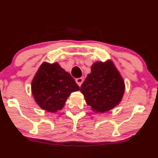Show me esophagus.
<instances>
[{"instance_id":"esophagus-1","label":"esophagus","mask_w":158,"mask_h":158,"mask_svg":"<svg viewBox=\"0 0 158 158\" xmlns=\"http://www.w3.org/2000/svg\"><path fill=\"white\" fill-rule=\"evenodd\" d=\"M76 82L79 86H81V85H82V82H83V79H82V78H78V79H76Z\"/></svg>"}]
</instances>
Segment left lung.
I'll return each mask as SVG.
<instances>
[{
  "mask_svg": "<svg viewBox=\"0 0 158 158\" xmlns=\"http://www.w3.org/2000/svg\"><path fill=\"white\" fill-rule=\"evenodd\" d=\"M125 81L111 60L95 62L81 85L86 104L96 113H104L119 105L125 93Z\"/></svg>",
  "mask_w": 158,
  "mask_h": 158,
  "instance_id": "1",
  "label": "left lung"
}]
</instances>
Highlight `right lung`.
<instances>
[{"label": "right lung", "mask_w": 158, "mask_h": 158, "mask_svg": "<svg viewBox=\"0 0 158 158\" xmlns=\"http://www.w3.org/2000/svg\"><path fill=\"white\" fill-rule=\"evenodd\" d=\"M74 79L58 63L44 62L31 82V92L35 102L49 112L61 110L70 94L79 90Z\"/></svg>", "instance_id": "1"}]
</instances>
